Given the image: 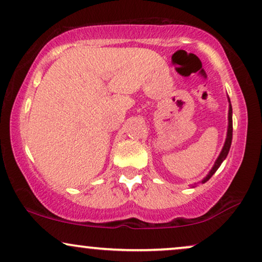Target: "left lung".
<instances>
[{"mask_svg": "<svg viewBox=\"0 0 262 262\" xmlns=\"http://www.w3.org/2000/svg\"><path fill=\"white\" fill-rule=\"evenodd\" d=\"M231 142H232V106H231V104H230V108H228V129H227L226 141H225L223 151H221L220 156L217 157L216 162H215L213 169H211L209 171V174H208L207 177H205L203 180H202V183H207V181L209 180L211 177H213V174L215 173V171L219 169V167L221 165V163H223V161L227 157L228 151H230V147H231Z\"/></svg>", "mask_w": 262, "mask_h": 262, "instance_id": "1", "label": "left lung"}]
</instances>
